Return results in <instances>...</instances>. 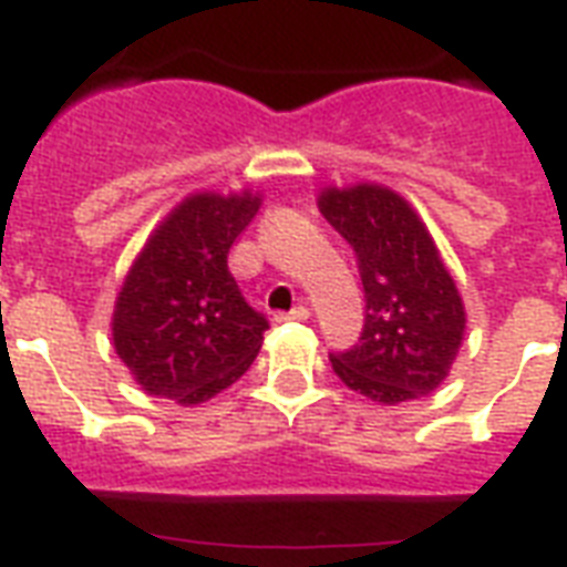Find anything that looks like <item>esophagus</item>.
Here are the masks:
<instances>
[{"mask_svg": "<svg viewBox=\"0 0 567 567\" xmlns=\"http://www.w3.org/2000/svg\"><path fill=\"white\" fill-rule=\"evenodd\" d=\"M309 315H311L309 306H302V302H300V306H293L291 311H279L274 320H276V323H282V320H306Z\"/></svg>", "mask_w": 567, "mask_h": 567, "instance_id": "obj_1", "label": "esophagus"}]
</instances>
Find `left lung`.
<instances>
[{
  "label": "left lung",
  "mask_w": 567,
  "mask_h": 567,
  "mask_svg": "<svg viewBox=\"0 0 567 567\" xmlns=\"http://www.w3.org/2000/svg\"><path fill=\"white\" fill-rule=\"evenodd\" d=\"M320 214L353 247L368 311L359 344L329 353L336 377L382 405L435 391L465 336V309L430 231L377 185L327 190Z\"/></svg>",
  "instance_id": "left-lung-1"
}]
</instances>
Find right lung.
<instances>
[{"label": "right lung", "mask_w": 567, "mask_h": 567, "mask_svg": "<svg viewBox=\"0 0 567 567\" xmlns=\"http://www.w3.org/2000/svg\"><path fill=\"white\" fill-rule=\"evenodd\" d=\"M258 196L196 194L155 229L114 311V347L150 394L203 403L238 382L261 350L267 318L244 300L229 249Z\"/></svg>", "instance_id": "1"}]
</instances>
